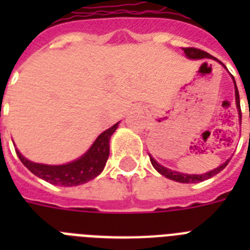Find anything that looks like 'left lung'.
Returning <instances> with one entry per match:
<instances>
[{"mask_svg":"<svg viewBox=\"0 0 250 250\" xmlns=\"http://www.w3.org/2000/svg\"><path fill=\"white\" fill-rule=\"evenodd\" d=\"M186 55V58L188 59H191V60H199V59H203V58H208V59H213V60H217L216 58H213L212 55H209L208 52L206 51H202V50H199V48H194V47H184L182 48ZM217 62H220L221 65H224L220 60H217ZM225 66V65H224ZM226 68V66H225ZM234 79V77H232ZM234 83H235V79H234ZM235 101H236V107H237V111H239V122H240L241 125V110H240V99H239V91H237V87H236V83H235ZM150 157V162L153 164V167L159 172L160 174H163L164 177L169 178V180H173L176 182H181V184H198V182H202L204 180H208V178L213 177V176H216L217 173H220L225 167H226L230 159H227L225 163H222L220 167L214 168L212 171L209 172H206V173H202V174H188V173H182V172H177V171H172L169 168L164 167L162 164H159L157 160L154 159L151 155L149 154Z\"/></svg>","mask_w":250,"mask_h":250,"instance_id":"1","label":"left lung"}]
</instances>
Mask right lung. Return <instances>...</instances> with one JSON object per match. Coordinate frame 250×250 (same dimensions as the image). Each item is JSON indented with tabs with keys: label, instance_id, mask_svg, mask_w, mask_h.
<instances>
[{
	"label": "right lung",
	"instance_id": "1",
	"mask_svg": "<svg viewBox=\"0 0 250 250\" xmlns=\"http://www.w3.org/2000/svg\"><path fill=\"white\" fill-rule=\"evenodd\" d=\"M118 125L119 122L100 133L86 153L81 155L78 159L72 160L69 163L59 164V166L34 163L32 160L23 157L18 149H16V154L21 160V163L32 173L44 181L50 182L51 185L65 186V188L66 186H78V185L91 181L104 171L105 164L109 158L110 137L115 129L118 128Z\"/></svg>",
	"mask_w": 250,
	"mask_h": 250
}]
</instances>
